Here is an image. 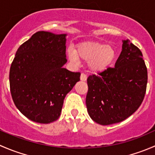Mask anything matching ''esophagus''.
Instances as JSON below:
<instances>
[{"mask_svg": "<svg viewBox=\"0 0 155 155\" xmlns=\"http://www.w3.org/2000/svg\"><path fill=\"white\" fill-rule=\"evenodd\" d=\"M80 79L82 81H86L87 79V75L85 74V73H82L80 76Z\"/></svg>", "mask_w": 155, "mask_h": 155, "instance_id": "obj_1", "label": "esophagus"}]
</instances>
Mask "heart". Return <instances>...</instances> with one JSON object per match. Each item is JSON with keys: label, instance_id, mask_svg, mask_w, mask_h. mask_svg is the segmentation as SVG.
Masks as SVG:
<instances>
[{"label": "heart", "instance_id": "1", "mask_svg": "<svg viewBox=\"0 0 155 155\" xmlns=\"http://www.w3.org/2000/svg\"><path fill=\"white\" fill-rule=\"evenodd\" d=\"M68 55L73 63H78L79 58L88 62L89 70L94 73H100L107 70L115 61L116 51L111 45L87 41L78 45L75 52L69 50Z\"/></svg>", "mask_w": 155, "mask_h": 155}]
</instances>
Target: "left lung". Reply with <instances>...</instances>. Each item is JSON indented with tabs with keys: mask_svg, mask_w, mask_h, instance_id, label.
I'll return each instance as SVG.
<instances>
[{
	"mask_svg": "<svg viewBox=\"0 0 155 155\" xmlns=\"http://www.w3.org/2000/svg\"><path fill=\"white\" fill-rule=\"evenodd\" d=\"M148 72L138 47L123 40L122 51L115 64L87 79L86 107L93 121L109 125L124 121L143 103Z\"/></svg>",
	"mask_w": 155,
	"mask_h": 155,
	"instance_id": "obj_1",
	"label": "left lung"
}]
</instances>
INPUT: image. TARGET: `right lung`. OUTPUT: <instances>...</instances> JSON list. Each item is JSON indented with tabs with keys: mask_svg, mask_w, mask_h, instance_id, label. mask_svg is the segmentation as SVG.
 Returning <instances> with one entry per match:
<instances>
[{
	"mask_svg": "<svg viewBox=\"0 0 155 155\" xmlns=\"http://www.w3.org/2000/svg\"><path fill=\"white\" fill-rule=\"evenodd\" d=\"M67 34L38 31L19 46L11 64L10 86L15 107L40 124L58 119L67 94L80 80L81 73L69 71Z\"/></svg>",
	"mask_w": 155,
	"mask_h": 155,
	"instance_id": "add662e5",
	"label": "right lung"
}]
</instances>
